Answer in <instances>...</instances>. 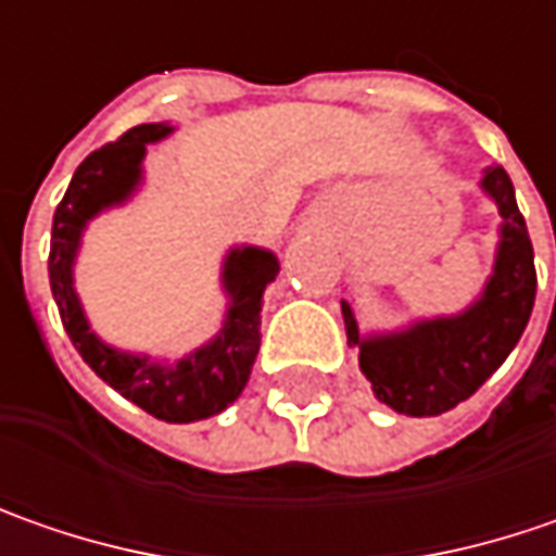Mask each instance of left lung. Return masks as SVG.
<instances>
[{
  "mask_svg": "<svg viewBox=\"0 0 556 556\" xmlns=\"http://www.w3.org/2000/svg\"><path fill=\"white\" fill-rule=\"evenodd\" d=\"M482 189L504 217L495 274L482 299L460 317L422 320L404 332L361 339L342 302L349 345L361 349V370L376 399L410 417H435L467 401L507 361L535 304V254L504 167H489Z\"/></svg>",
  "mask_w": 556,
  "mask_h": 556,
  "instance_id": "left-lung-1",
  "label": "left lung"
}]
</instances>
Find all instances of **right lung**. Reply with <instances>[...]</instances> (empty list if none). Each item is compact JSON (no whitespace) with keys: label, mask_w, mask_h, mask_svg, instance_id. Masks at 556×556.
<instances>
[{"label":"right lung","mask_w":556,"mask_h":556,"mask_svg":"<svg viewBox=\"0 0 556 556\" xmlns=\"http://www.w3.org/2000/svg\"><path fill=\"white\" fill-rule=\"evenodd\" d=\"M170 134L164 124H139L134 130L96 149L74 170L61 205L52 217V249H49V282L59 304L64 332L86 364L102 376L114 392L164 422H192L220 414L239 399L252 374L261 349V302L264 289L277 279V257L264 249H236L224 264V286L230 292V311L220 336L182 357L177 367H161L149 357L109 349L89 332L77 292H74V254L80 245L86 220L102 207L124 202L139 182V164L146 146Z\"/></svg>","instance_id":"right-lung-1"}]
</instances>
